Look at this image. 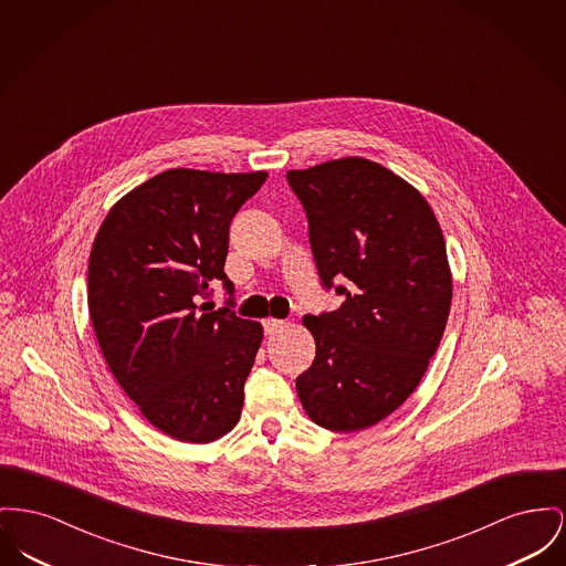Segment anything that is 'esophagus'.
Segmentation results:
<instances>
[{
	"instance_id": "obj_1",
	"label": "esophagus",
	"mask_w": 566,
	"mask_h": 566,
	"mask_svg": "<svg viewBox=\"0 0 566 566\" xmlns=\"http://www.w3.org/2000/svg\"><path fill=\"white\" fill-rule=\"evenodd\" d=\"M286 325H289V323H286V321H280V318H265V321H263V327H265V333H269V335L284 329Z\"/></svg>"
}]
</instances>
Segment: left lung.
<instances>
[{"mask_svg": "<svg viewBox=\"0 0 566 566\" xmlns=\"http://www.w3.org/2000/svg\"><path fill=\"white\" fill-rule=\"evenodd\" d=\"M286 179L323 286L344 295L303 318L316 357L297 396L316 426L359 432L408 399L440 344L453 297L444 237L421 192L378 163L339 158Z\"/></svg>", "mask_w": 566, "mask_h": 566, "instance_id": "1", "label": "left lung"}]
</instances>
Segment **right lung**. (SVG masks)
I'll use <instances>...</instances> for the list:
<instances>
[{"mask_svg":"<svg viewBox=\"0 0 566 566\" xmlns=\"http://www.w3.org/2000/svg\"><path fill=\"white\" fill-rule=\"evenodd\" d=\"M265 179L170 168L117 200L94 239L87 303L102 355L140 415L175 440L205 444L239 421L263 327L234 316L224 263L234 213ZM213 279L232 297L209 313L198 301Z\"/></svg>","mask_w":566,"mask_h":566,"instance_id":"add662e5","label":"right lung"}]
</instances>
